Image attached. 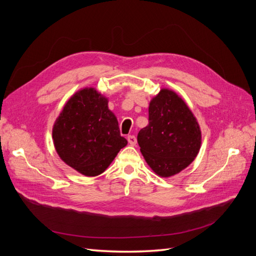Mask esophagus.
Here are the masks:
<instances>
[{"label": "esophagus", "mask_w": 256, "mask_h": 256, "mask_svg": "<svg viewBox=\"0 0 256 256\" xmlns=\"http://www.w3.org/2000/svg\"><path fill=\"white\" fill-rule=\"evenodd\" d=\"M127 140L130 145H136V138L134 136H128Z\"/></svg>", "instance_id": "1"}]
</instances>
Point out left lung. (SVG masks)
<instances>
[{"instance_id": "obj_1", "label": "left lung", "mask_w": 256, "mask_h": 256, "mask_svg": "<svg viewBox=\"0 0 256 256\" xmlns=\"http://www.w3.org/2000/svg\"><path fill=\"white\" fill-rule=\"evenodd\" d=\"M148 122L138 134L147 164L160 177L180 173L200 152L202 134L194 115L175 92L162 88L150 100Z\"/></svg>"}]
</instances>
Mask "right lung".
I'll use <instances>...</instances> for the list:
<instances>
[{
    "mask_svg": "<svg viewBox=\"0 0 256 256\" xmlns=\"http://www.w3.org/2000/svg\"><path fill=\"white\" fill-rule=\"evenodd\" d=\"M52 138L60 159L85 176L104 172L128 143L108 99L92 88L68 100L54 122Z\"/></svg>",
    "mask_w": 256,
    "mask_h": 256,
    "instance_id": "1",
    "label": "right lung"
}]
</instances>
